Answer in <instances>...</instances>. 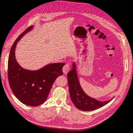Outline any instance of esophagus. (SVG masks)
<instances>
[{
  "instance_id": "1",
  "label": "esophagus",
  "mask_w": 133,
  "mask_h": 133,
  "mask_svg": "<svg viewBox=\"0 0 133 133\" xmlns=\"http://www.w3.org/2000/svg\"><path fill=\"white\" fill-rule=\"evenodd\" d=\"M69 70H70V65L68 63H66L63 67V72L64 75H67Z\"/></svg>"
}]
</instances>
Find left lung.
<instances>
[{"label":"left lung","mask_w":133,"mask_h":133,"mask_svg":"<svg viewBox=\"0 0 133 133\" xmlns=\"http://www.w3.org/2000/svg\"><path fill=\"white\" fill-rule=\"evenodd\" d=\"M70 95L72 102L77 108L83 111H91L101 108L112 100L99 101L89 97L81 88L76 72L75 63L72 69L67 74Z\"/></svg>","instance_id":"8db88e82"}]
</instances>
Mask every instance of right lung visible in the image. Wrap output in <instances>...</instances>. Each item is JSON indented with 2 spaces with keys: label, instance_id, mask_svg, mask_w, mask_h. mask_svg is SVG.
Masks as SVG:
<instances>
[{
  "label": "right lung",
  "instance_id": "right-lung-1",
  "mask_svg": "<svg viewBox=\"0 0 133 133\" xmlns=\"http://www.w3.org/2000/svg\"><path fill=\"white\" fill-rule=\"evenodd\" d=\"M32 28L29 26L21 33L11 46L8 58V76L15 96L24 104L36 107L47 99L55 81L63 75L62 67L65 63H50L36 71L25 70L19 65L15 57L17 42Z\"/></svg>",
  "mask_w": 133,
  "mask_h": 133
}]
</instances>
